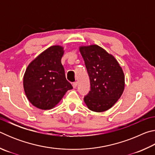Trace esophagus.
I'll return each instance as SVG.
<instances>
[{
	"label": "esophagus",
	"instance_id": "1",
	"mask_svg": "<svg viewBox=\"0 0 155 155\" xmlns=\"http://www.w3.org/2000/svg\"><path fill=\"white\" fill-rule=\"evenodd\" d=\"M72 86H73V87H74V88H76V87H77V82L73 83H72Z\"/></svg>",
	"mask_w": 155,
	"mask_h": 155
}]
</instances>
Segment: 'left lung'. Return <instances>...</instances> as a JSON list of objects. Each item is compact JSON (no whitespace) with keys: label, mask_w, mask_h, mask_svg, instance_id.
Wrapping results in <instances>:
<instances>
[{"label":"left lung","mask_w":155,"mask_h":155,"mask_svg":"<svg viewBox=\"0 0 155 155\" xmlns=\"http://www.w3.org/2000/svg\"><path fill=\"white\" fill-rule=\"evenodd\" d=\"M79 50L90 80V91L84 97L85 103L93 111H107L124 91L122 68L114 56L98 46H81Z\"/></svg>","instance_id":"1"}]
</instances>
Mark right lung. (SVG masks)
Segmentation results:
<instances>
[{
  "mask_svg": "<svg viewBox=\"0 0 155 155\" xmlns=\"http://www.w3.org/2000/svg\"><path fill=\"white\" fill-rule=\"evenodd\" d=\"M64 48L52 46L30 63L26 70L23 85L28 101L40 109L57 105L72 86L66 80L61 62Z\"/></svg>",
  "mask_w": 155,
  "mask_h": 155,
  "instance_id": "obj_1",
  "label": "right lung"
}]
</instances>
